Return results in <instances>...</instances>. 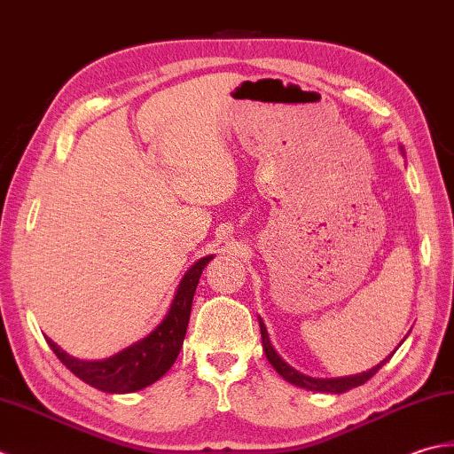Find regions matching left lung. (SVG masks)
Masks as SVG:
<instances>
[{
	"label": "left lung",
	"mask_w": 454,
	"mask_h": 454,
	"mask_svg": "<svg viewBox=\"0 0 454 454\" xmlns=\"http://www.w3.org/2000/svg\"><path fill=\"white\" fill-rule=\"evenodd\" d=\"M261 323V335H262V347H264V353H266V358L270 360V364L276 368V372H278L284 380H288L295 386L300 387H308V390H316V392H331V394H340V392H347L350 390V387H356V386H363L364 382H368L370 378H372L378 370H380L386 360L390 358L387 356L386 360H382L380 364L374 366L372 370H368V372H363V374H356V376H347V378H333V380H319V378H309L305 374H300L298 370H294L292 366H288L284 363V360L278 356V353L272 348L270 345V339H268V331L264 327L262 321Z\"/></svg>",
	"instance_id": "1"
}]
</instances>
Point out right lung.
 Instances as JSON below:
<instances>
[{"label":"right lung","instance_id":"add662e5","mask_svg":"<svg viewBox=\"0 0 454 454\" xmlns=\"http://www.w3.org/2000/svg\"><path fill=\"white\" fill-rule=\"evenodd\" d=\"M211 258L214 256L201 258L184 276L170 305L168 316H166L160 325L149 337L121 350L119 355L107 360H99V363H86V360L72 358L64 353L49 337H46V343L51 345L54 355L60 358V363L70 372L76 374L86 384L98 387V390L109 394L143 390V387L151 386L168 372V368L174 364L176 356H178L184 337H186L193 294H196L203 268L207 266Z\"/></svg>","mask_w":454,"mask_h":454}]
</instances>
